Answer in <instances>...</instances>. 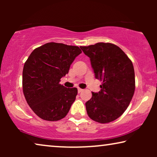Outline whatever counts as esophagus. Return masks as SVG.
<instances>
[{
    "instance_id": "obj_1",
    "label": "esophagus",
    "mask_w": 157,
    "mask_h": 157,
    "mask_svg": "<svg viewBox=\"0 0 157 157\" xmlns=\"http://www.w3.org/2000/svg\"><path fill=\"white\" fill-rule=\"evenodd\" d=\"M83 91V89H80V88H78V93H81V91Z\"/></svg>"
}]
</instances>
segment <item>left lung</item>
<instances>
[{
	"mask_svg": "<svg viewBox=\"0 0 157 157\" xmlns=\"http://www.w3.org/2000/svg\"><path fill=\"white\" fill-rule=\"evenodd\" d=\"M89 57L95 78L102 81L98 93L86 103L89 117L98 123L113 121L123 114L135 91V74L131 60L119 46L97 43L81 46Z\"/></svg>",
	"mask_w": 157,
	"mask_h": 157,
	"instance_id": "1",
	"label": "left lung"
}]
</instances>
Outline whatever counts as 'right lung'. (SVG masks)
Listing matches in <instances>:
<instances>
[{"label": "right lung", "instance_id": "1", "mask_svg": "<svg viewBox=\"0 0 157 157\" xmlns=\"http://www.w3.org/2000/svg\"><path fill=\"white\" fill-rule=\"evenodd\" d=\"M81 53L78 46L51 42L34 49L23 70V91L25 100L38 117L55 121L67 115L78 93L59 82Z\"/></svg>", "mask_w": 157, "mask_h": 157}]
</instances>
